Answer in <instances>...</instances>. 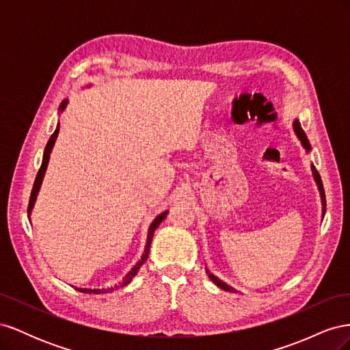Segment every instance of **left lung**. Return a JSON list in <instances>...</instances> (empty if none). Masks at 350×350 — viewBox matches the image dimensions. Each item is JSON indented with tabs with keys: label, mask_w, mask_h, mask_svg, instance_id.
Here are the masks:
<instances>
[{
	"label": "left lung",
	"mask_w": 350,
	"mask_h": 350,
	"mask_svg": "<svg viewBox=\"0 0 350 350\" xmlns=\"http://www.w3.org/2000/svg\"><path fill=\"white\" fill-rule=\"evenodd\" d=\"M292 126H293V131H295L296 137H298V140L301 142L302 147H304V149H305V152H306V153L311 152V144H310V140H308V137H306V134L304 133L302 126H301V122H299L298 120H295V121H293V124H292ZM311 171H312L314 181H315L317 187H319V191H320V196H321V203H323V216H324V215H325V194H324V187H323L321 176H320L319 171H317V169H315V166H314V165H311ZM207 273H208V271H207ZM208 278H210L211 280H213V283H215V284H217L220 289H224V291H232V289L229 288V286H228L226 283L220 282L217 278L211 276V274H208Z\"/></svg>",
	"instance_id": "obj_1"
}]
</instances>
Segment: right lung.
Instances as JSON below:
<instances>
[{"label": "right lung", "instance_id": "obj_1", "mask_svg": "<svg viewBox=\"0 0 350 350\" xmlns=\"http://www.w3.org/2000/svg\"><path fill=\"white\" fill-rule=\"evenodd\" d=\"M67 105H68V99H64V100L61 102L58 111H59V112L64 111V109L67 108ZM58 133H59V122H58V125H57V129H55L54 134H52V135H51V139L48 140V144H46V147H45V152H44V157H42V165H40V169H39V172H38V175H36L35 184H33V189H31L30 200H29V208H27V211H29V216H30V211H31V208H33V206H35V201H36L38 193H39V189H40L42 181H44V176H45L46 167H48V162H49V156H51V152H52V147H54V144H55V140H57V137H58ZM166 215H167V211H163V213L159 215V216L152 221V225H150V228H149V234H147V243H146V248H144V254L142 256V260L135 264V266L131 269V271H130L129 274H126V276H125V278H124L118 284L111 286V288H108V289H79V291H80V292H83V293H96V295H98V293H108V292H112V291L118 289V288H124V286L129 284V283L134 279L135 274L139 273L140 267L143 266L144 261L147 260V257H149L150 243H152V239H153L154 230L157 229V226H159V225L162 224V220L166 217Z\"/></svg>", "mask_w": 350, "mask_h": 350}]
</instances>
